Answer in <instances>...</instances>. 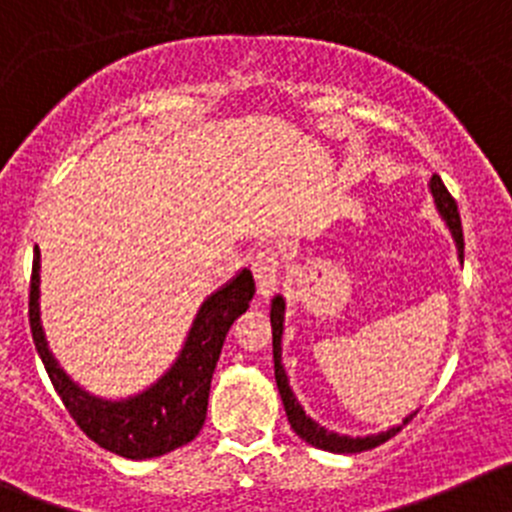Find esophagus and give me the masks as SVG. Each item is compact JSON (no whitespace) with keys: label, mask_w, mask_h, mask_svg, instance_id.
Wrapping results in <instances>:
<instances>
[{"label":"esophagus","mask_w":512,"mask_h":512,"mask_svg":"<svg viewBox=\"0 0 512 512\" xmlns=\"http://www.w3.org/2000/svg\"><path fill=\"white\" fill-rule=\"evenodd\" d=\"M252 275L257 280V290H260V296L267 298L273 296L275 285H278V275H280V255L275 247H265V250L257 252L252 257Z\"/></svg>","instance_id":"obj_1"}]
</instances>
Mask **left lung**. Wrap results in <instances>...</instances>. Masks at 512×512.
Instances as JSON below:
<instances>
[{"mask_svg": "<svg viewBox=\"0 0 512 512\" xmlns=\"http://www.w3.org/2000/svg\"><path fill=\"white\" fill-rule=\"evenodd\" d=\"M428 188L434 193V204L439 209L441 219L446 222L449 227L451 237L457 242V252L459 257H464V234H462V219H459V211H457V201L451 199V193L446 191L444 181L439 176H431L428 181ZM283 321H285V301L283 296H275L273 303H270V324H273V359H275V382H278V390H280V398H283L285 405V416H288L290 428L301 436L303 441H308L311 446L316 449H324V451H334V454H359V451H367V449H375V446L385 444L388 439H393L398 431H403V426L413 421L418 411H413L411 416H405L403 423L398 426L388 428V431H380V434H372V436H342V434H334L329 428L319 426V423L313 421L311 416H306V411L301 408L298 398L293 395L288 385V375L283 370Z\"/></svg>", "mask_w": 512, "mask_h": 512, "instance_id": "left-lung-1", "label": "left lung"}]
</instances>
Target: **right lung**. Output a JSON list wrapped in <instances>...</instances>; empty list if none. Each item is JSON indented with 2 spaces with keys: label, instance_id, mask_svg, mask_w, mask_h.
<instances>
[{
  "label": "right lung",
  "instance_id": "1",
  "mask_svg": "<svg viewBox=\"0 0 512 512\" xmlns=\"http://www.w3.org/2000/svg\"><path fill=\"white\" fill-rule=\"evenodd\" d=\"M252 296L255 278L245 267L201 303L181 354L158 382L132 398L104 400L78 388L48 349L40 324V250L35 247L30 280L32 342L55 393L61 395L66 411L91 441L124 459L163 457L199 436L206 421L211 377L227 331L234 319L250 308Z\"/></svg>",
  "mask_w": 512,
  "mask_h": 512
}]
</instances>
